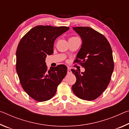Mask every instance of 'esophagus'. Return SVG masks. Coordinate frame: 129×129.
Wrapping results in <instances>:
<instances>
[{"instance_id":"esophagus-1","label":"esophagus","mask_w":129,"mask_h":129,"mask_svg":"<svg viewBox=\"0 0 129 129\" xmlns=\"http://www.w3.org/2000/svg\"><path fill=\"white\" fill-rule=\"evenodd\" d=\"M68 74H70L71 73V68L69 67H68V71H67Z\"/></svg>"}]
</instances>
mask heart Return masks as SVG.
Returning <instances> with one entry per match:
<instances>
[{"instance_id":"b5f03b06","label":"heart","mask_w":129,"mask_h":129,"mask_svg":"<svg viewBox=\"0 0 129 129\" xmlns=\"http://www.w3.org/2000/svg\"><path fill=\"white\" fill-rule=\"evenodd\" d=\"M72 38H75V37H72Z\"/></svg>"}]
</instances>
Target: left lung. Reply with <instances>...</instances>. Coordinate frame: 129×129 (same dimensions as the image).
Here are the masks:
<instances>
[{
	"instance_id": "1",
	"label": "left lung",
	"mask_w": 129,
	"mask_h": 129,
	"mask_svg": "<svg viewBox=\"0 0 129 129\" xmlns=\"http://www.w3.org/2000/svg\"><path fill=\"white\" fill-rule=\"evenodd\" d=\"M82 39L75 62L85 68L84 72L71 69L76 82L72 86L75 94L88 101L97 99L107 88L113 70L112 49L103 35L88 27H73Z\"/></svg>"
}]
</instances>
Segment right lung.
Masks as SVG:
<instances>
[{
	"label": "right lung",
	"mask_w": 129,
	"mask_h": 129,
	"mask_svg": "<svg viewBox=\"0 0 129 129\" xmlns=\"http://www.w3.org/2000/svg\"><path fill=\"white\" fill-rule=\"evenodd\" d=\"M69 29L64 26L38 25L29 30L19 43L16 50L17 75L24 90L37 101L52 99L67 75L65 65L48 70L45 61L47 55L53 54L56 38Z\"/></svg>",
	"instance_id": "obj_1"
}]
</instances>
